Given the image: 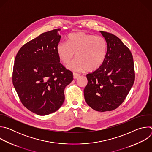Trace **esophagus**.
Instances as JSON below:
<instances>
[{
    "label": "esophagus",
    "mask_w": 152,
    "mask_h": 152,
    "mask_svg": "<svg viewBox=\"0 0 152 152\" xmlns=\"http://www.w3.org/2000/svg\"><path fill=\"white\" fill-rule=\"evenodd\" d=\"M73 78H74L75 79H77V78L79 76V75L78 73H73Z\"/></svg>",
    "instance_id": "esophagus-1"
}]
</instances>
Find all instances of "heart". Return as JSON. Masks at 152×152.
I'll return each mask as SVG.
<instances>
[{"label":"heart","instance_id":"obj_1","mask_svg":"<svg viewBox=\"0 0 152 152\" xmlns=\"http://www.w3.org/2000/svg\"><path fill=\"white\" fill-rule=\"evenodd\" d=\"M107 50L106 39L100 36L79 32L70 34L67 42H59L56 52L60 61L67 68L77 72H94L101 67Z\"/></svg>","mask_w":152,"mask_h":152}]
</instances>
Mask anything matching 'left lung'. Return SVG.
<instances>
[{
    "label": "left lung",
    "instance_id": "1",
    "mask_svg": "<svg viewBox=\"0 0 152 152\" xmlns=\"http://www.w3.org/2000/svg\"><path fill=\"white\" fill-rule=\"evenodd\" d=\"M107 44L104 62L94 72L86 75L85 100L92 109L111 111L124 100L135 80L132 55L115 35L100 31Z\"/></svg>",
    "mask_w": 152,
    "mask_h": 152
}]
</instances>
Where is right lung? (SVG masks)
I'll return each mask as SVG.
<instances>
[{"mask_svg":"<svg viewBox=\"0 0 152 152\" xmlns=\"http://www.w3.org/2000/svg\"><path fill=\"white\" fill-rule=\"evenodd\" d=\"M60 29L41 34L24 45L14 61L12 83L22 104L31 112L46 115L64 102V89L73 73L59 63L56 47Z\"/></svg>","mask_w":152,"mask_h":152,"instance_id":"add662e5","label":"right lung"}]
</instances>
